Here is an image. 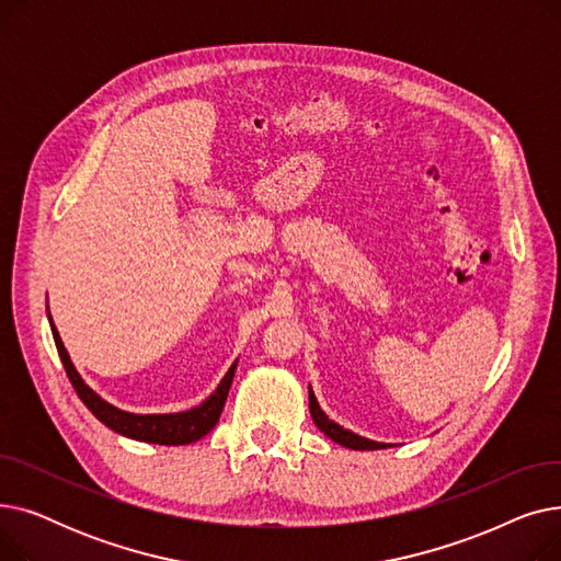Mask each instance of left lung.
I'll return each instance as SVG.
<instances>
[{
	"mask_svg": "<svg viewBox=\"0 0 561 561\" xmlns=\"http://www.w3.org/2000/svg\"><path fill=\"white\" fill-rule=\"evenodd\" d=\"M309 411H311V419H313L316 427H318L322 434H325V436H330V438L334 440V444H341V446H345V448H350V450H381V448H387V444H377V440L364 438V436H359V434H355V432L343 430V427L336 425L334 421H330V419L325 416V411L320 409V404H318V400H316L311 387H309Z\"/></svg>",
	"mask_w": 561,
	"mask_h": 561,
	"instance_id": "left-lung-1",
	"label": "left lung"
}]
</instances>
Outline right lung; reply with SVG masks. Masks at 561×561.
<instances>
[{"label":"right lung","mask_w":561,"mask_h":561,"mask_svg":"<svg viewBox=\"0 0 561 561\" xmlns=\"http://www.w3.org/2000/svg\"><path fill=\"white\" fill-rule=\"evenodd\" d=\"M49 325H51V336H54V343H56V350H58V357H61V362H64V368H66L70 385L75 387L81 402L93 411V416L98 421H102L106 427H111L113 432L129 436V438H136V440H147V444L186 446V444H193V440L202 438L204 434H209L216 427V423L222 414V407H225L229 387H231L236 362L231 364V368L222 377L218 389L209 398H206L199 407L182 411V414H147V416L129 414V411H123V409L108 404L106 400H102L91 387L85 385V381L81 379V375L77 373V368L70 362L68 350L64 347V341L54 328L51 316H49Z\"/></svg>","instance_id":"1"}]
</instances>
